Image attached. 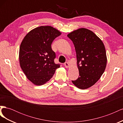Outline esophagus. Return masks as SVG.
I'll use <instances>...</instances> for the list:
<instances>
[{"instance_id":"esophagus-1","label":"esophagus","mask_w":123,"mask_h":123,"mask_svg":"<svg viewBox=\"0 0 123 123\" xmlns=\"http://www.w3.org/2000/svg\"><path fill=\"white\" fill-rule=\"evenodd\" d=\"M64 66H65V67H66V68H69V63H68V62H65V63H64Z\"/></svg>"}]
</instances>
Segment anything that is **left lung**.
Instances as JSON below:
<instances>
[{"label": "left lung", "mask_w": 123, "mask_h": 123, "mask_svg": "<svg viewBox=\"0 0 123 123\" xmlns=\"http://www.w3.org/2000/svg\"><path fill=\"white\" fill-rule=\"evenodd\" d=\"M67 36L75 47L80 75L72 82L80 89H87L97 82L105 71L107 61L105 46L98 36L86 28L77 29Z\"/></svg>", "instance_id": "left-lung-1"}]
</instances>
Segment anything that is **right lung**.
Here are the masks:
<instances>
[{"instance_id":"1","label":"right lung","mask_w":123,"mask_h":123,"mask_svg":"<svg viewBox=\"0 0 123 123\" xmlns=\"http://www.w3.org/2000/svg\"><path fill=\"white\" fill-rule=\"evenodd\" d=\"M61 35V32L51 26H40L30 31L22 41L20 66L27 79L34 85L47 83L60 67L54 62L56 55L51 44Z\"/></svg>"}]
</instances>
